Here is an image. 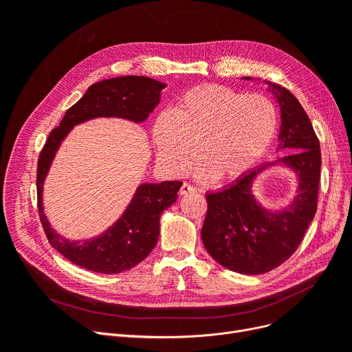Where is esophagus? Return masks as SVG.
Instances as JSON below:
<instances>
[{
  "label": "esophagus",
  "instance_id": "1",
  "mask_svg": "<svg viewBox=\"0 0 352 352\" xmlns=\"http://www.w3.org/2000/svg\"><path fill=\"white\" fill-rule=\"evenodd\" d=\"M192 192H195V188L191 187L187 182H184L179 188V195H187V194H192Z\"/></svg>",
  "mask_w": 352,
  "mask_h": 352
}]
</instances>
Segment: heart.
<instances>
[{
    "label": "heart",
    "mask_w": 352,
    "mask_h": 352,
    "mask_svg": "<svg viewBox=\"0 0 352 352\" xmlns=\"http://www.w3.org/2000/svg\"><path fill=\"white\" fill-rule=\"evenodd\" d=\"M278 113L261 94L223 85H199L165 109L153 125L157 158L171 175L190 170L197 157L202 181L226 182L245 175L261 161L276 135Z\"/></svg>",
    "instance_id": "b5f03b06"
}]
</instances>
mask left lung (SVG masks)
<instances>
[{"label": "left lung", "mask_w": 352, "mask_h": 352, "mask_svg": "<svg viewBox=\"0 0 352 352\" xmlns=\"http://www.w3.org/2000/svg\"><path fill=\"white\" fill-rule=\"evenodd\" d=\"M243 80H252L243 77ZM281 109L278 148L294 153L250 170L228 187L207 194L208 211L201 230L206 250L223 267L244 275L268 272L298 248L317 212L321 173L320 141L300 101L291 92L263 81ZM272 166L298 178V195L281 209H268L252 191L256 177Z\"/></svg>", "instance_id": "1"}]
</instances>
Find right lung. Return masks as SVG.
I'll return each instance as SVG.
<instances>
[{"label": "right lung", "mask_w": 352, "mask_h": 352, "mask_svg": "<svg viewBox=\"0 0 352 352\" xmlns=\"http://www.w3.org/2000/svg\"><path fill=\"white\" fill-rule=\"evenodd\" d=\"M161 81L125 76L92 84L78 102L74 104L54 128L43 148L36 171V192L41 224L50 244L67 260L98 274H118L135 267L148 256L160 236V218L164 210L177 201L181 181L142 182L134 197L116 221L104 232L87 239H68L55 231L44 212V182L51 164L71 129L96 118H122L144 122L160 104Z\"/></svg>", "instance_id": "1"}]
</instances>
